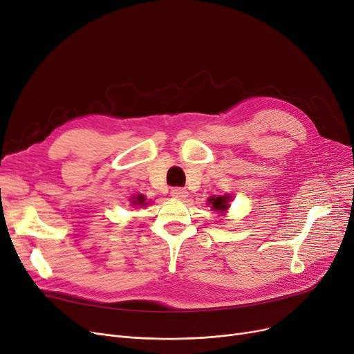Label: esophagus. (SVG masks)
I'll return each mask as SVG.
<instances>
[{
    "label": "esophagus",
    "instance_id": "34e87169",
    "mask_svg": "<svg viewBox=\"0 0 354 354\" xmlns=\"http://www.w3.org/2000/svg\"><path fill=\"white\" fill-rule=\"evenodd\" d=\"M171 196L174 197V198H186L187 196H189V192L186 190V189H183V187H173L171 189Z\"/></svg>",
    "mask_w": 354,
    "mask_h": 354
}]
</instances>
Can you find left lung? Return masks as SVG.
Listing matches in <instances>:
<instances>
[{"label":"left lung","mask_w":354,"mask_h":354,"mask_svg":"<svg viewBox=\"0 0 354 354\" xmlns=\"http://www.w3.org/2000/svg\"><path fill=\"white\" fill-rule=\"evenodd\" d=\"M227 201H229L227 196H223V197H210L209 203H212V207L214 210H225V209L229 207Z\"/></svg>","instance_id":"1"}]
</instances>
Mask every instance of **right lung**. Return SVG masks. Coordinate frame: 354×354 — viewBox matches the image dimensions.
Masks as SVG:
<instances>
[{
    "instance_id": "add662e5",
    "label": "right lung",
    "mask_w": 354,
    "mask_h": 354,
    "mask_svg": "<svg viewBox=\"0 0 354 354\" xmlns=\"http://www.w3.org/2000/svg\"><path fill=\"white\" fill-rule=\"evenodd\" d=\"M133 203L140 205V206H144V197H142V196H138L137 200H133Z\"/></svg>"
}]
</instances>
